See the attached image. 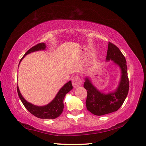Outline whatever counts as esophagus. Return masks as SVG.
I'll return each instance as SVG.
<instances>
[{"instance_id": "esophagus-1", "label": "esophagus", "mask_w": 146, "mask_h": 146, "mask_svg": "<svg viewBox=\"0 0 146 146\" xmlns=\"http://www.w3.org/2000/svg\"><path fill=\"white\" fill-rule=\"evenodd\" d=\"M71 81H72V85L74 86V88L79 87V86H81L82 84V80L80 78V77L78 75H75V76H73L72 80H71Z\"/></svg>"}]
</instances>
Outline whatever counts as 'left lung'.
Instances as JSON below:
<instances>
[{"instance_id": "obj_1", "label": "left lung", "mask_w": 146, "mask_h": 146, "mask_svg": "<svg viewBox=\"0 0 146 146\" xmlns=\"http://www.w3.org/2000/svg\"><path fill=\"white\" fill-rule=\"evenodd\" d=\"M110 60L119 66L121 70L119 84L114 92L105 94L99 91L92 84L88 77L85 78L83 86L87 90L86 108L95 115H104L119 110L124 102L129 92V82L125 58L115 45L108 42L106 61Z\"/></svg>"}]
</instances>
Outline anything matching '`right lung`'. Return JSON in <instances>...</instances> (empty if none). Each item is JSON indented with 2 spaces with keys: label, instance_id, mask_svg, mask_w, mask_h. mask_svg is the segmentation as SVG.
<instances>
[{
  "label": "right lung",
  "instance_id": "obj_1",
  "mask_svg": "<svg viewBox=\"0 0 146 146\" xmlns=\"http://www.w3.org/2000/svg\"><path fill=\"white\" fill-rule=\"evenodd\" d=\"M46 48V46L45 43L44 42L39 43V44L37 45L33 46V48L29 49V50L26 52L25 54L23 56V57L21 58V60L19 62V64L22 60L25 57L26 55L35 51L44 50ZM72 89L73 86L72 84H71V82L69 81L68 83H66V84L64 85L63 87L59 90L54 98L50 102V103L46 105H44V106H37V105H35L29 103L28 102H27L25 99L24 98L23 96H22L18 86L17 88L19 97L22 103L23 104L24 106L26 107V109L28 110L31 113L33 114V115H35L38 118H40V119H56V118H57L60 115L63 110V100L65 95Z\"/></svg>",
  "mask_w": 146,
  "mask_h": 146
}]
</instances>
